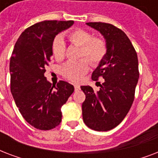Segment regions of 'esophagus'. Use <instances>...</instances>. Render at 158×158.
Masks as SVG:
<instances>
[{
    "instance_id": "1",
    "label": "esophagus",
    "mask_w": 158,
    "mask_h": 158,
    "mask_svg": "<svg viewBox=\"0 0 158 158\" xmlns=\"http://www.w3.org/2000/svg\"><path fill=\"white\" fill-rule=\"evenodd\" d=\"M79 89H80V87H79V84H74V90H75V91L79 90Z\"/></svg>"
}]
</instances>
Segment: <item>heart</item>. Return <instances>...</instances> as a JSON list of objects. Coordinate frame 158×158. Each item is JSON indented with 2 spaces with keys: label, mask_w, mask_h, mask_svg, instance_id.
Segmentation results:
<instances>
[{
  "label": "heart",
  "mask_w": 158,
  "mask_h": 158,
  "mask_svg": "<svg viewBox=\"0 0 158 158\" xmlns=\"http://www.w3.org/2000/svg\"><path fill=\"white\" fill-rule=\"evenodd\" d=\"M73 44L81 47L80 56H85L93 65H98L102 61L106 54V44L102 39L93 38L88 31L77 29L69 36ZM52 52L56 60H62L65 53V43L61 35L55 38L52 44ZM89 69V61L82 59L78 61H68L62 66V74L73 82L79 81Z\"/></svg>",
  "instance_id": "b5f03b06"
}]
</instances>
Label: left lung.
<instances>
[{"label": "left lung", "instance_id": "1", "mask_svg": "<svg viewBox=\"0 0 158 158\" xmlns=\"http://www.w3.org/2000/svg\"><path fill=\"white\" fill-rule=\"evenodd\" d=\"M103 36L106 54L94 69L92 79L103 78L100 90L81 86L86 96L82 104L85 125L97 131L112 130L126 116L135 99L139 80L137 53L126 34L112 24L101 22L86 23Z\"/></svg>", "mask_w": 158, "mask_h": 158}]
</instances>
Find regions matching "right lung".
Returning <instances> with one entry per match:
<instances>
[{"instance_id": "obj_1", "label": "right lung", "mask_w": 158, "mask_h": 158, "mask_svg": "<svg viewBox=\"0 0 158 158\" xmlns=\"http://www.w3.org/2000/svg\"><path fill=\"white\" fill-rule=\"evenodd\" d=\"M73 24L72 20L35 23L21 33L11 55V94L24 120L38 130H49L59 125L61 106L74 90L64 81L54 86L44 76L55 37Z\"/></svg>"}]
</instances>
